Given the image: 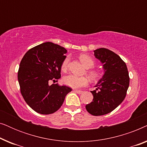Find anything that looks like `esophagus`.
Returning a JSON list of instances; mask_svg holds the SVG:
<instances>
[{"label":"esophagus","mask_w":147,"mask_h":147,"mask_svg":"<svg viewBox=\"0 0 147 147\" xmlns=\"http://www.w3.org/2000/svg\"><path fill=\"white\" fill-rule=\"evenodd\" d=\"M74 92H76V93H78V94H81L83 93V91H82V90H74Z\"/></svg>","instance_id":"esophagus-1"}]
</instances>
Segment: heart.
<instances>
[{
    "label": "heart",
    "instance_id": "1",
    "mask_svg": "<svg viewBox=\"0 0 147 147\" xmlns=\"http://www.w3.org/2000/svg\"><path fill=\"white\" fill-rule=\"evenodd\" d=\"M80 59L82 64H83L87 69H90V68H92L94 67V60L88 55L82 54V55H80ZM69 62V56H67V57L63 59V61L61 63L62 71H65L67 69ZM89 75L92 80L97 79L98 77V73L95 71H90ZM63 82L66 86H69V87H71L72 88H80L84 87V86H87L88 82H89L87 78L80 77V76L73 75V74H69V75L65 76V77L63 78Z\"/></svg>",
    "mask_w": 147,
    "mask_h": 147
}]
</instances>
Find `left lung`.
<instances>
[{
	"label": "left lung",
	"instance_id": "left-lung-1",
	"mask_svg": "<svg viewBox=\"0 0 147 147\" xmlns=\"http://www.w3.org/2000/svg\"><path fill=\"white\" fill-rule=\"evenodd\" d=\"M94 56L101 62L104 74L91 91L93 101L86 106L87 111L94 116L108 114L123 101L129 86L128 69L119 55L112 51L100 48L94 50Z\"/></svg>",
	"mask_w": 147,
	"mask_h": 147
}]
</instances>
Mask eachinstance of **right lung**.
<instances>
[{"label": "right lung", "instance_id": "right-lung-1", "mask_svg": "<svg viewBox=\"0 0 147 147\" xmlns=\"http://www.w3.org/2000/svg\"><path fill=\"white\" fill-rule=\"evenodd\" d=\"M67 50L51 42H45L29 49L23 56L18 71L22 96L33 110L41 114L57 111L67 94L71 91L57 82L61 78V63Z\"/></svg>", "mask_w": 147, "mask_h": 147}]
</instances>
